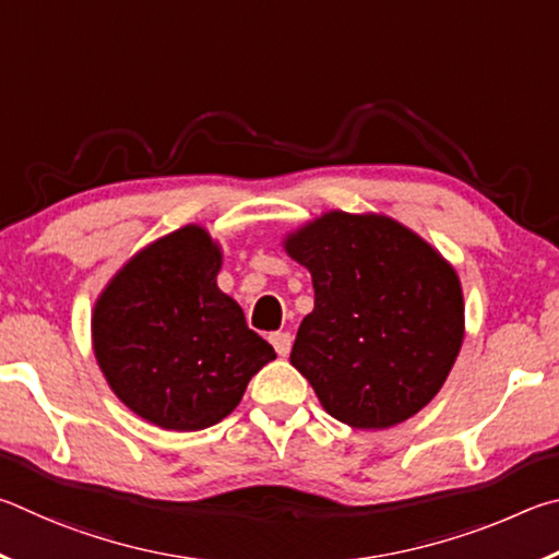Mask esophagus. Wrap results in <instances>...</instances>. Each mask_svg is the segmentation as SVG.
<instances>
[{
  "label": "esophagus",
  "mask_w": 559,
  "mask_h": 559,
  "mask_svg": "<svg viewBox=\"0 0 559 559\" xmlns=\"http://www.w3.org/2000/svg\"><path fill=\"white\" fill-rule=\"evenodd\" d=\"M277 354L285 356V354H287V348H285V346H277Z\"/></svg>",
  "instance_id": "1"
}]
</instances>
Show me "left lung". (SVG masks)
I'll return each mask as SVG.
<instances>
[{
	"mask_svg": "<svg viewBox=\"0 0 559 559\" xmlns=\"http://www.w3.org/2000/svg\"><path fill=\"white\" fill-rule=\"evenodd\" d=\"M221 242L189 223L144 245L95 299L93 354L120 403L174 432L228 417L277 358L218 287Z\"/></svg>",
	"mask_w": 559,
	"mask_h": 559,
	"instance_id": "8db88e82",
	"label": "left lung"
}]
</instances>
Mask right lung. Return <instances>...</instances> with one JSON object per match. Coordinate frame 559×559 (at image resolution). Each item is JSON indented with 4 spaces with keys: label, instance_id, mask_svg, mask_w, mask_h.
<instances>
[{
    "label": "right lung",
    "instance_id": "obj_1",
    "mask_svg": "<svg viewBox=\"0 0 559 559\" xmlns=\"http://www.w3.org/2000/svg\"><path fill=\"white\" fill-rule=\"evenodd\" d=\"M282 248L314 285L289 360L321 407L354 429H388L432 403L466 331L452 262L378 213H321Z\"/></svg>",
    "mask_w": 559,
    "mask_h": 559
}]
</instances>
